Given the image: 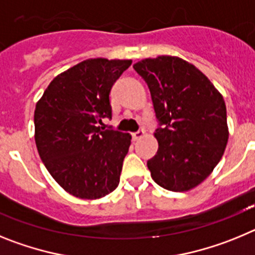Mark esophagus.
Returning a JSON list of instances; mask_svg holds the SVG:
<instances>
[{
	"instance_id": "1",
	"label": "esophagus",
	"mask_w": 255,
	"mask_h": 255,
	"mask_svg": "<svg viewBox=\"0 0 255 255\" xmlns=\"http://www.w3.org/2000/svg\"><path fill=\"white\" fill-rule=\"evenodd\" d=\"M141 136H144L143 130H139V131H135V132H132V134H131L132 140H138V139H140Z\"/></svg>"
}]
</instances>
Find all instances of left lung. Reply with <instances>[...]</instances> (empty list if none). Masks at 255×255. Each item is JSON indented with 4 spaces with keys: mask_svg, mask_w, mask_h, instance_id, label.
<instances>
[{
    "mask_svg": "<svg viewBox=\"0 0 255 255\" xmlns=\"http://www.w3.org/2000/svg\"><path fill=\"white\" fill-rule=\"evenodd\" d=\"M145 80L159 126L150 176L171 191L199 185L217 166L229 139L224 97L194 65L173 56L134 65Z\"/></svg>",
    "mask_w": 255,
    "mask_h": 255,
    "instance_id": "obj_1",
    "label": "left lung"
}]
</instances>
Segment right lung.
Masks as SVG:
<instances>
[{
	"label": "right lung",
	"mask_w": 255,
	"mask_h": 255,
	"mask_svg": "<svg viewBox=\"0 0 255 255\" xmlns=\"http://www.w3.org/2000/svg\"><path fill=\"white\" fill-rule=\"evenodd\" d=\"M131 60L91 58L56 76L34 111L35 144L51 176L82 199L110 194L120 182L131 135L105 129L110 93Z\"/></svg>",
	"instance_id": "obj_1"
}]
</instances>
